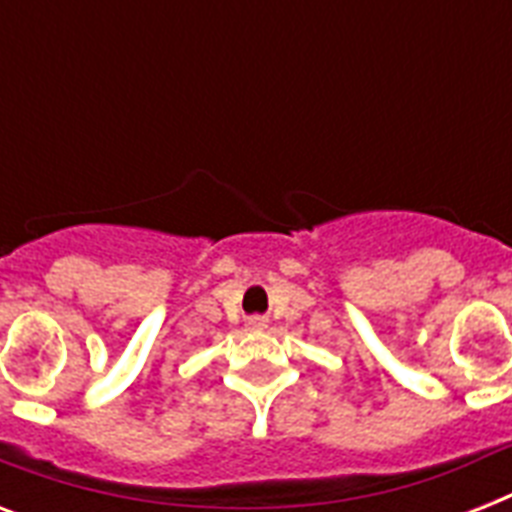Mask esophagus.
<instances>
[{
  "label": "esophagus",
  "mask_w": 512,
  "mask_h": 512,
  "mask_svg": "<svg viewBox=\"0 0 512 512\" xmlns=\"http://www.w3.org/2000/svg\"><path fill=\"white\" fill-rule=\"evenodd\" d=\"M247 327L249 329H265V327H268V321L260 319V316H252V319L247 321Z\"/></svg>",
  "instance_id": "1"
}]
</instances>
